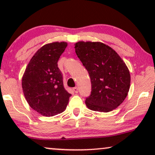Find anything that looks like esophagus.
<instances>
[{
  "label": "esophagus",
  "instance_id": "obj_1",
  "mask_svg": "<svg viewBox=\"0 0 155 155\" xmlns=\"http://www.w3.org/2000/svg\"><path fill=\"white\" fill-rule=\"evenodd\" d=\"M73 91H74V92H75V93L78 92V88L77 87H75L73 88Z\"/></svg>",
  "mask_w": 155,
  "mask_h": 155
}]
</instances>
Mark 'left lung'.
Masks as SVG:
<instances>
[{
    "label": "left lung",
    "mask_w": 155,
    "mask_h": 155,
    "mask_svg": "<svg viewBox=\"0 0 155 155\" xmlns=\"http://www.w3.org/2000/svg\"><path fill=\"white\" fill-rule=\"evenodd\" d=\"M75 48L91 80L92 92L85 100L88 109L109 112L119 107L130 85V72L119 55L99 41H78Z\"/></svg>",
    "instance_id": "1"
}]
</instances>
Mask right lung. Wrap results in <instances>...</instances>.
<instances>
[{
    "instance_id": "obj_1",
    "label": "right lung",
    "mask_w": 155,
    "mask_h": 155,
    "mask_svg": "<svg viewBox=\"0 0 155 155\" xmlns=\"http://www.w3.org/2000/svg\"><path fill=\"white\" fill-rule=\"evenodd\" d=\"M65 41L41 46L29 61L22 78L27 103L42 116H53L66 109L71 94L65 90L58 61L67 47Z\"/></svg>"
}]
</instances>
